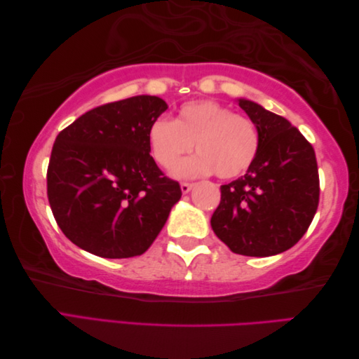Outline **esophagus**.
Segmentation results:
<instances>
[{"label":"esophagus","instance_id":"1","mask_svg":"<svg viewBox=\"0 0 359 359\" xmlns=\"http://www.w3.org/2000/svg\"><path fill=\"white\" fill-rule=\"evenodd\" d=\"M193 187H194V184H189V182H182V184H180V189H182V193H184V194L191 191Z\"/></svg>","mask_w":359,"mask_h":359}]
</instances>
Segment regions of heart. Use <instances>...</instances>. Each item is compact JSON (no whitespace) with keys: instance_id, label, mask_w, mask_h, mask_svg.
I'll list each match as a JSON object with an SVG mask.
<instances>
[{"instance_id":"obj_1","label":"heart","mask_w":359,"mask_h":359,"mask_svg":"<svg viewBox=\"0 0 359 359\" xmlns=\"http://www.w3.org/2000/svg\"><path fill=\"white\" fill-rule=\"evenodd\" d=\"M147 137L151 156L165 170L177 165L196 143L199 154L175 170L182 177L216 172L220 179H236L253 166L261 148L253 121L211 100L184 103L174 120L157 117L151 121Z\"/></svg>"}]
</instances>
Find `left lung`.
Listing matches in <instances>:
<instances>
[{
  "label": "left lung",
  "instance_id": "obj_1",
  "mask_svg": "<svg viewBox=\"0 0 359 359\" xmlns=\"http://www.w3.org/2000/svg\"><path fill=\"white\" fill-rule=\"evenodd\" d=\"M261 148L245 175L220 187L211 228L233 253L265 257L299 242L319 203L315 149L297 128L255 102L239 100Z\"/></svg>",
  "mask_w": 359,
  "mask_h": 359
}]
</instances>
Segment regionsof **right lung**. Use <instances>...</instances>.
I'll list each match as a JSON object with an SVG mask.
<instances>
[{
	"instance_id": "right-lung-1",
	"label": "right lung",
	"mask_w": 359,
	"mask_h": 359,
	"mask_svg": "<svg viewBox=\"0 0 359 359\" xmlns=\"http://www.w3.org/2000/svg\"><path fill=\"white\" fill-rule=\"evenodd\" d=\"M168 109L156 95L106 103L57 135L48 166V199L60 230L95 256L143 255L182 189L149 154L148 128Z\"/></svg>"
}]
</instances>
